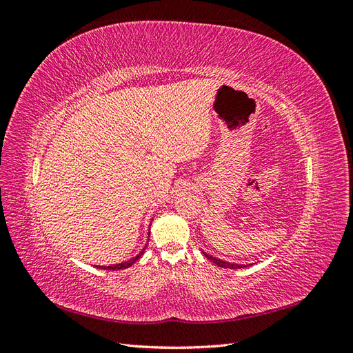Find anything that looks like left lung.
Here are the masks:
<instances>
[{"mask_svg":"<svg viewBox=\"0 0 353 353\" xmlns=\"http://www.w3.org/2000/svg\"><path fill=\"white\" fill-rule=\"evenodd\" d=\"M203 254L206 256V258L209 259V261H212L213 263L215 265H218L219 268H230V270H239V268H245V266H249V265H240V263H231V262H225V261H222V259H218V258H213V256H210V254H208V253H205L203 252Z\"/></svg>","mask_w":353,"mask_h":353,"instance_id":"8db88e82","label":"left lung"}]
</instances>
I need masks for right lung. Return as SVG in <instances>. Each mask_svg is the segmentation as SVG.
Here are the masks:
<instances>
[{
  "label": "right lung",
  "mask_w": 353,
  "mask_h": 353,
  "mask_svg": "<svg viewBox=\"0 0 353 353\" xmlns=\"http://www.w3.org/2000/svg\"><path fill=\"white\" fill-rule=\"evenodd\" d=\"M147 248V245H145ZM145 248H143V250L138 253L135 258H132V259H130V261H125V262H122V263H116V265H110V266H99V268H101V270H112V271H116V270H125V268H130V266H132L138 259L141 258V254L144 253V250H145Z\"/></svg>",
  "instance_id": "add662e5"
}]
</instances>
